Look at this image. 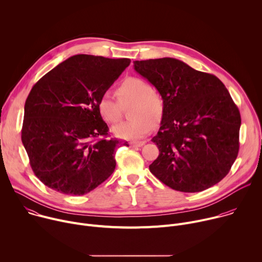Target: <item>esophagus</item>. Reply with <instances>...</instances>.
I'll list each match as a JSON object with an SVG mask.
<instances>
[{"mask_svg": "<svg viewBox=\"0 0 262 262\" xmlns=\"http://www.w3.org/2000/svg\"><path fill=\"white\" fill-rule=\"evenodd\" d=\"M145 144V141H139V142H132L130 143V147H141Z\"/></svg>", "mask_w": 262, "mask_h": 262, "instance_id": "obj_1", "label": "esophagus"}]
</instances>
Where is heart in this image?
Masks as SVG:
<instances>
[{
	"label": "heart",
	"instance_id": "obj_1",
	"mask_svg": "<svg viewBox=\"0 0 262 262\" xmlns=\"http://www.w3.org/2000/svg\"><path fill=\"white\" fill-rule=\"evenodd\" d=\"M116 95L118 99L108 92L102 93L97 101V110L102 120L112 124L120 120L123 107L133 104L129 112L133 119L113 128L118 138L139 140L150 132L154 122L158 123L164 115L162 95L141 78L129 77L122 80L116 88Z\"/></svg>",
	"mask_w": 262,
	"mask_h": 262
}]
</instances>
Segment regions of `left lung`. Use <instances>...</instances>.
Returning <instances> with one entry per match:
<instances>
[{"label":"left lung","instance_id":"left-lung-1","mask_svg":"<svg viewBox=\"0 0 262 262\" xmlns=\"http://www.w3.org/2000/svg\"><path fill=\"white\" fill-rule=\"evenodd\" d=\"M134 66L165 103L161 127L151 140L160 155L149 170L169 188L184 193L220 182L237 158L242 123L225 85L174 58L135 61Z\"/></svg>","mask_w":262,"mask_h":262}]
</instances>
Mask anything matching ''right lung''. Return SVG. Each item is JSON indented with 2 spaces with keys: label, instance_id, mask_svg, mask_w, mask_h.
I'll return each instance as SVG.
<instances>
[{
  "label": "right lung",
  "instance_id": "obj_1",
  "mask_svg": "<svg viewBox=\"0 0 262 262\" xmlns=\"http://www.w3.org/2000/svg\"><path fill=\"white\" fill-rule=\"evenodd\" d=\"M130 60L76 55L37 82L25 103L21 141L34 174L49 188L81 196L106 180L116 167L115 149L97 101Z\"/></svg>",
  "mask_w": 262,
  "mask_h": 262
}]
</instances>
